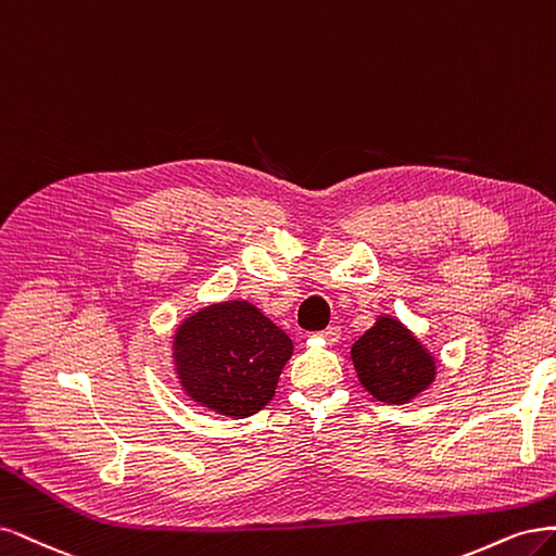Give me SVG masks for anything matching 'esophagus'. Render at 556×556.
Wrapping results in <instances>:
<instances>
[{"mask_svg":"<svg viewBox=\"0 0 556 556\" xmlns=\"http://www.w3.org/2000/svg\"><path fill=\"white\" fill-rule=\"evenodd\" d=\"M318 334H320V339H326L328 344H337L339 337H342V330H339L337 326H330V328H326L324 332H318Z\"/></svg>","mask_w":556,"mask_h":556,"instance_id":"34e87169","label":"esophagus"}]
</instances>
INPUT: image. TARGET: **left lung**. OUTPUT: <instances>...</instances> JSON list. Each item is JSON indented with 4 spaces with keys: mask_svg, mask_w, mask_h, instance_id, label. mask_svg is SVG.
<instances>
[{
    "mask_svg": "<svg viewBox=\"0 0 556 556\" xmlns=\"http://www.w3.org/2000/svg\"><path fill=\"white\" fill-rule=\"evenodd\" d=\"M351 361L363 388L386 404H408L437 376L434 355L392 316L376 318L351 346Z\"/></svg>",
    "mask_w": 556,
    "mask_h": 556,
    "instance_id": "1",
    "label": "left lung"
}]
</instances>
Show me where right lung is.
<instances>
[{
    "mask_svg": "<svg viewBox=\"0 0 556 556\" xmlns=\"http://www.w3.org/2000/svg\"><path fill=\"white\" fill-rule=\"evenodd\" d=\"M291 355V337L247 300L210 304L173 337L175 371L187 395L230 418L254 416L275 397Z\"/></svg>",
    "mask_w": 556,
    "mask_h": 556,
    "instance_id": "1",
    "label": "right lung"
}]
</instances>
